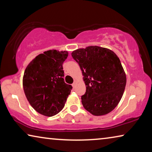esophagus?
Listing matches in <instances>:
<instances>
[{"label":"esophagus","mask_w":152,"mask_h":152,"mask_svg":"<svg viewBox=\"0 0 152 152\" xmlns=\"http://www.w3.org/2000/svg\"><path fill=\"white\" fill-rule=\"evenodd\" d=\"M76 83H77V82H76V81H74V83L72 84V86H73V88H75Z\"/></svg>","instance_id":"34e87169"}]
</instances>
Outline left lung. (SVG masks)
<instances>
[{
    "mask_svg": "<svg viewBox=\"0 0 152 152\" xmlns=\"http://www.w3.org/2000/svg\"><path fill=\"white\" fill-rule=\"evenodd\" d=\"M72 56L79 64L86 85L82 96L84 109L95 116L111 112L121 99L127 82L116 53L95 45L74 50Z\"/></svg>",
    "mask_w": 152,
    "mask_h": 152,
    "instance_id": "1",
    "label": "left lung"
}]
</instances>
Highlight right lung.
Wrapping results in <instances>:
<instances>
[{"label": "right lung", "instance_id": "add662e5", "mask_svg": "<svg viewBox=\"0 0 152 152\" xmlns=\"http://www.w3.org/2000/svg\"><path fill=\"white\" fill-rule=\"evenodd\" d=\"M67 51L48 50L40 53L25 69L23 86L29 104L37 113L47 117L58 114L64 107L72 88L64 82L62 64Z\"/></svg>", "mask_w": 152, "mask_h": 152}]
</instances>
